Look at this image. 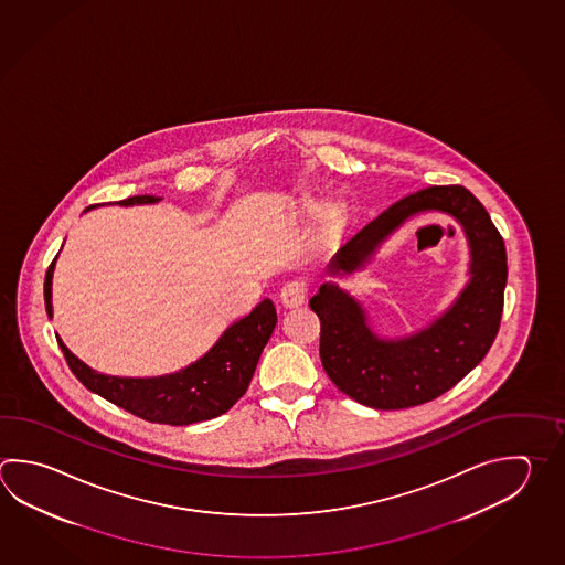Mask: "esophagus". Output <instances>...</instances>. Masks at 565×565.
Returning <instances> with one entry per match:
<instances>
[{
  "label": "esophagus",
  "instance_id": "obj_1",
  "mask_svg": "<svg viewBox=\"0 0 565 565\" xmlns=\"http://www.w3.org/2000/svg\"><path fill=\"white\" fill-rule=\"evenodd\" d=\"M306 296H308V286L303 281H299V279H291L279 291L281 303L286 308H298V306L306 301Z\"/></svg>",
  "mask_w": 565,
  "mask_h": 565
}]
</instances>
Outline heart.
Segmentation results:
<instances>
[{"label":"heart","instance_id":"1","mask_svg":"<svg viewBox=\"0 0 565 565\" xmlns=\"http://www.w3.org/2000/svg\"><path fill=\"white\" fill-rule=\"evenodd\" d=\"M326 212V203L318 200V198H306L303 202H301V213L306 215V217H318L321 213ZM338 207H331L330 215H338Z\"/></svg>","mask_w":565,"mask_h":565}]
</instances>
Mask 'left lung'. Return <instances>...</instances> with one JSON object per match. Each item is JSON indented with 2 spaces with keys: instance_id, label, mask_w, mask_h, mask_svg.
Wrapping results in <instances>:
<instances>
[{
  "instance_id": "left-lung-1",
  "label": "left lung",
  "mask_w": 565,
  "mask_h": 565,
  "mask_svg": "<svg viewBox=\"0 0 565 565\" xmlns=\"http://www.w3.org/2000/svg\"><path fill=\"white\" fill-rule=\"evenodd\" d=\"M429 212L458 222L469 267L458 298L426 328L404 338L380 335L362 301L335 281L321 284L309 299L320 318L323 370L340 392L373 409H405L446 394L486 358L500 330L505 245L490 213L461 185H431L395 202L341 245L328 274L343 279L363 271L390 235Z\"/></svg>"
}]
</instances>
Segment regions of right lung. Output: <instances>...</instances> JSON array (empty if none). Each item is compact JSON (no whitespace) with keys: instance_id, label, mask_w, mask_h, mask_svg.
Listing matches in <instances>:
<instances>
[{"instance_id":"add662e5","label":"right lung","mask_w":565,"mask_h":565,"mask_svg":"<svg viewBox=\"0 0 565 565\" xmlns=\"http://www.w3.org/2000/svg\"><path fill=\"white\" fill-rule=\"evenodd\" d=\"M161 202L158 195H134L121 200L118 205H146ZM97 205L87 207L86 212ZM55 256L47 267L43 298L47 318H54L52 306V279H54ZM277 323L276 306L271 299H262L247 316L230 323L212 348L195 362L178 372L153 375V377H119L106 375L89 367L77 355L70 352L64 340L57 335V343L65 355V362L75 377L89 392L102 395L107 402L118 405L134 416L151 424L166 426H190L222 416L245 394L254 377L259 355L274 333Z\"/></svg>"}]
</instances>
